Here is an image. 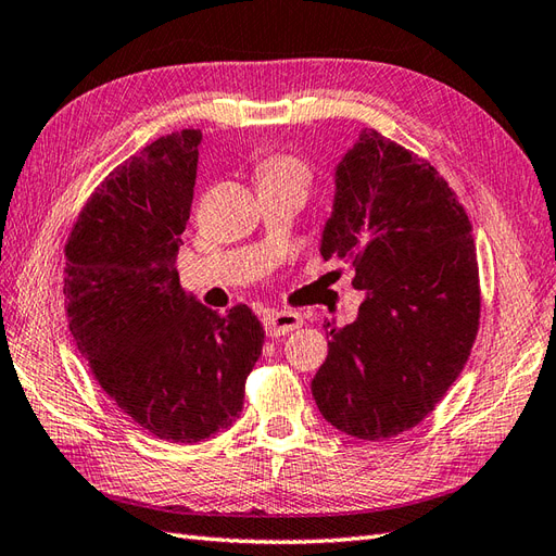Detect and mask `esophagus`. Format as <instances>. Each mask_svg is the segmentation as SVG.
<instances>
[{"label": "esophagus", "instance_id": "34e87169", "mask_svg": "<svg viewBox=\"0 0 556 556\" xmlns=\"http://www.w3.org/2000/svg\"><path fill=\"white\" fill-rule=\"evenodd\" d=\"M303 325V319L299 313H291V309H281V313H275V309H269V313L263 315V327L267 337H287L289 331L299 329Z\"/></svg>", "mask_w": 556, "mask_h": 556}]
</instances>
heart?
<instances>
[{
    "label": "heart",
    "mask_w": 556,
    "mask_h": 556,
    "mask_svg": "<svg viewBox=\"0 0 556 556\" xmlns=\"http://www.w3.org/2000/svg\"><path fill=\"white\" fill-rule=\"evenodd\" d=\"M261 182H273V179H283V182H295L301 187H307L309 182V167L305 161L295 156H273L267 159L261 167H257Z\"/></svg>",
    "instance_id": "obj_1"
}]
</instances>
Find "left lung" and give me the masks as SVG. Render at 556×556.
Here are the masks:
<instances>
[{
	"mask_svg": "<svg viewBox=\"0 0 556 556\" xmlns=\"http://www.w3.org/2000/svg\"><path fill=\"white\" fill-rule=\"evenodd\" d=\"M325 261L355 267L357 319L327 321L315 403L339 431L379 441L424 421L464 369L481 317L471 223L435 167L377 130L337 165Z\"/></svg>",
	"mask_w": 556,
	"mask_h": 556,
	"instance_id": "8db88e82",
	"label": "left lung"
}]
</instances>
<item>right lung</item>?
Wrapping results in <instances>:
<instances>
[{"instance_id":"right-lung-1","label":"right lung","mask_w":556,"mask_h":556,"mask_svg":"<svg viewBox=\"0 0 556 556\" xmlns=\"http://www.w3.org/2000/svg\"><path fill=\"white\" fill-rule=\"evenodd\" d=\"M199 144L201 130L173 132L115 167L73 225L63 269L89 371L135 424L177 445L237 421L265 339L251 307L219 315L179 287Z\"/></svg>"}]
</instances>
